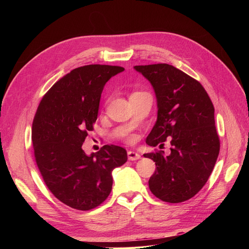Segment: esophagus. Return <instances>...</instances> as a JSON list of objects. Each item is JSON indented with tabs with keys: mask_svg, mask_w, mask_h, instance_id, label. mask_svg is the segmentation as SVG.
I'll return each instance as SVG.
<instances>
[{
	"mask_svg": "<svg viewBox=\"0 0 249 249\" xmlns=\"http://www.w3.org/2000/svg\"><path fill=\"white\" fill-rule=\"evenodd\" d=\"M127 158H129L130 161H135V160L140 159V155L135 152H131L130 150V152H127Z\"/></svg>",
	"mask_w": 249,
	"mask_h": 249,
	"instance_id": "esophagus-1",
	"label": "esophagus"
}]
</instances>
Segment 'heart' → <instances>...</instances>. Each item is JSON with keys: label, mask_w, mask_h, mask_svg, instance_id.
<instances>
[{"label": "heart", "mask_w": 249, "mask_h": 249, "mask_svg": "<svg viewBox=\"0 0 249 249\" xmlns=\"http://www.w3.org/2000/svg\"><path fill=\"white\" fill-rule=\"evenodd\" d=\"M134 93H135V92H134ZM127 140H129V141H131V138H130V139H127Z\"/></svg>", "instance_id": "obj_1"}]
</instances>
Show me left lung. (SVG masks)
<instances>
[{"mask_svg":"<svg viewBox=\"0 0 249 249\" xmlns=\"http://www.w3.org/2000/svg\"><path fill=\"white\" fill-rule=\"evenodd\" d=\"M134 69L152 83L157 96L158 118L146 143H161L162 148L170 139L171 145L169 156L163 150L143 155L156 164L149 190L163 201H186L205 186L219 155L213 103L197 80L175 66L158 63Z\"/></svg>","mask_w":249,"mask_h":249,"instance_id":"left-lung-1","label":"left lung"}]
</instances>
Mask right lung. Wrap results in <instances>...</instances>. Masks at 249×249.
<instances>
[{
	"label": "right lung",
	"mask_w": 249,
	"mask_h": 249,
	"mask_svg": "<svg viewBox=\"0 0 249 249\" xmlns=\"http://www.w3.org/2000/svg\"><path fill=\"white\" fill-rule=\"evenodd\" d=\"M122 66L90 64L57 81L43 95L32 124L35 161L49 190L72 209L99 207L112 190V171L127 160L126 150L104 145L87 156L82 149L96 122L101 94Z\"/></svg>",
	"instance_id": "right-lung-1"
}]
</instances>
